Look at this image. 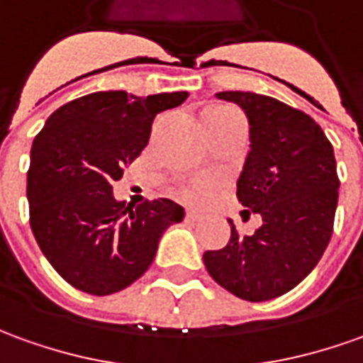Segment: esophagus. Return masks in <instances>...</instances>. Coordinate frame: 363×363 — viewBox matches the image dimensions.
I'll return each instance as SVG.
<instances>
[{"label":"esophagus","mask_w":363,"mask_h":363,"mask_svg":"<svg viewBox=\"0 0 363 363\" xmlns=\"http://www.w3.org/2000/svg\"><path fill=\"white\" fill-rule=\"evenodd\" d=\"M186 217L189 219V221H199V219H201V213L196 211V209H187Z\"/></svg>","instance_id":"obj_1"}]
</instances>
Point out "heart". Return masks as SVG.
Returning a JSON list of instances; mask_svg holds the SVG:
<instances>
[{
    "instance_id": "b5f03b06",
    "label": "heart",
    "mask_w": 363,
    "mask_h": 363,
    "mask_svg": "<svg viewBox=\"0 0 363 363\" xmlns=\"http://www.w3.org/2000/svg\"><path fill=\"white\" fill-rule=\"evenodd\" d=\"M211 179H207V177H199V179H194L191 184H187L184 187V196L187 199H199V197H203L211 189Z\"/></svg>"
}]
</instances>
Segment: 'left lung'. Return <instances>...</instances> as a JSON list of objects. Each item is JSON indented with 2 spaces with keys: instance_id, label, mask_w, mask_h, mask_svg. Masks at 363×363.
<instances>
[{
  "instance_id": "obj_1",
  "label": "left lung",
  "mask_w": 363,
  "mask_h": 363,
  "mask_svg": "<svg viewBox=\"0 0 363 363\" xmlns=\"http://www.w3.org/2000/svg\"><path fill=\"white\" fill-rule=\"evenodd\" d=\"M249 120L251 152L237 179L241 206L262 217L253 235L231 239L203 262L217 284L249 302L277 298L318 264L332 237L340 179L334 148L301 110L257 92L225 91Z\"/></svg>"
}]
</instances>
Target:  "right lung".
Listing matches in <instances>:
<instances>
[{
  "instance_id": "obj_1",
  "label": "right lung",
  "mask_w": 363,
  "mask_h": 363,
  "mask_svg": "<svg viewBox=\"0 0 363 363\" xmlns=\"http://www.w3.org/2000/svg\"><path fill=\"white\" fill-rule=\"evenodd\" d=\"M187 96L91 92L55 110L33 140L31 229L47 261L74 289L106 296L130 286L148 271L164 231L184 219V207L166 197L126 206L112 182L146 148L156 114Z\"/></svg>"
}]
</instances>
